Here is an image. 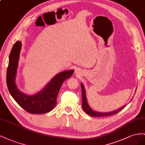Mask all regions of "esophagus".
Wrapping results in <instances>:
<instances>
[{"label": "esophagus", "mask_w": 145, "mask_h": 145, "mask_svg": "<svg viewBox=\"0 0 145 145\" xmlns=\"http://www.w3.org/2000/svg\"><path fill=\"white\" fill-rule=\"evenodd\" d=\"M79 72V71H78V70H75V73H76V74H78V73H79V72Z\"/></svg>", "instance_id": "1"}]
</instances>
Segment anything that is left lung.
Listing matches in <instances>:
<instances>
[{
  "label": "left lung",
  "mask_w": 145,
  "mask_h": 145,
  "mask_svg": "<svg viewBox=\"0 0 145 145\" xmlns=\"http://www.w3.org/2000/svg\"><path fill=\"white\" fill-rule=\"evenodd\" d=\"M81 90H82V107L83 110H84L86 114H89V115L92 117H105V116H110V115H114L115 114L118 113V112L122 110L124 107L126 106L125 105L124 106L120 107L118 109L115 110L114 111L112 112H95L92 109L90 108V106L88 105V100H87V98H86V90L84 88V86L83 84L81 83ZM132 100V99L131 101Z\"/></svg>",
  "instance_id": "1"
}]
</instances>
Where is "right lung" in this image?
<instances>
[{
	"label": "right lung",
	"mask_w": 145,
	"mask_h": 145,
	"mask_svg": "<svg viewBox=\"0 0 145 145\" xmlns=\"http://www.w3.org/2000/svg\"><path fill=\"white\" fill-rule=\"evenodd\" d=\"M20 41H16L11 49L7 72V84L8 90L14 100L22 108L31 114H45L56 106V98L63 82L71 76L74 70H69L57 73L44 88L37 93L28 95L21 92L16 84L20 52Z\"/></svg>",
	"instance_id": "obj_1"
}]
</instances>
